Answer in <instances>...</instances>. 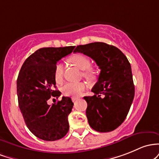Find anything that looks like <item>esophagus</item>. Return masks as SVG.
I'll return each mask as SVG.
<instances>
[{
    "label": "esophagus",
    "mask_w": 159,
    "mask_h": 159,
    "mask_svg": "<svg viewBox=\"0 0 159 159\" xmlns=\"http://www.w3.org/2000/svg\"><path fill=\"white\" fill-rule=\"evenodd\" d=\"M78 100V98H72V101H74V102H75V101H76Z\"/></svg>",
    "instance_id": "obj_1"
}]
</instances>
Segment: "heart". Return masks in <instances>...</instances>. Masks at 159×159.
<instances>
[{
  "mask_svg": "<svg viewBox=\"0 0 159 159\" xmlns=\"http://www.w3.org/2000/svg\"><path fill=\"white\" fill-rule=\"evenodd\" d=\"M70 61L73 65L83 70V76L91 79L93 77V72L89 69L91 66L90 59L87 56L82 54H76L70 58ZM55 80L57 83H61L63 79V65L58 63L56 66L54 72ZM85 85L83 83H67L62 87V93L68 97H79L84 91Z\"/></svg>",
  "mask_w": 159,
  "mask_h": 159,
  "instance_id": "heart-1",
  "label": "heart"
}]
</instances>
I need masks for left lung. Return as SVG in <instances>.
Masks as SVG:
<instances>
[{
    "mask_svg": "<svg viewBox=\"0 0 159 159\" xmlns=\"http://www.w3.org/2000/svg\"><path fill=\"white\" fill-rule=\"evenodd\" d=\"M74 52L92 58L101 69L92 89L94 94L84 97L89 125L98 132L113 131L125 121L134 97L128 58L117 47L101 42L77 46Z\"/></svg>",
    "mask_w": 159,
    "mask_h": 159,
    "instance_id": "obj_1",
    "label": "left lung"
}]
</instances>
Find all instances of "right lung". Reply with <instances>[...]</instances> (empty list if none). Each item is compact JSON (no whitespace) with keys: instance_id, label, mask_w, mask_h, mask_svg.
Wrapping results in <instances>:
<instances>
[{"instance_id":"add662e5","label":"right lung","mask_w":159,"mask_h":159,"mask_svg":"<svg viewBox=\"0 0 159 159\" xmlns=\"http://www.w3.org/2000/svg\"><path fill=\"white\" fill-rule=\"evenodd\" d=\"M75 46L41 48L25 61L17 79L19 107L27 127L38 138L47 141L61 139L69 130L68 115L74 103L69 97L49 105L58 98L54 72L57 62L70 54Z\"/></svg>"}]
</instances>
